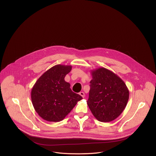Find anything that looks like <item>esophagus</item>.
<instances>
[{"mask_svg": "<svg viewBox=\"0 0 156 156\" xmlns=\"http://www.w3.org/2000/svg\"><path fill=\"white\" fill-rule=\"evenodd\" d=\"M80 95L82 98H84L85 96V94H84V92H80Z\"/></svg>", "mask_w": 156, "mask_h": 156, "instance_id": "esophagus-1", "label": "esophagus"}]
</instances>
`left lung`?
<instances>
[{
    "label": "left lung",
    "mask_w": 156,
    "mask_h": 156,
    "mask_svg": "<svg viewBox=\"0 0 156 156\" xmlns=\"http://www.w3.org/2000/svg\"><path fill=\"white\" fill-rule=\"evenodd\" d=\"M91 75L87 105L98 120L111 122L125 109L129 89L119 76L104 67L92 70Z\"/></svg>",
    "instance_id": "obj_1"
}]
</instances>
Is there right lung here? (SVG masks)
<instances>
[{"label": "right lung", "instance_id": "add662e5", "mask_svg": "<svg viewBox=\"0 0 156 156\" xmlns=\"http://www.w3.org/2000/svg\"><path fill=\"white\" fill-rule=\"evenodd\" d=\"M71 69V66H54L45 71L32 88V104L38 115L45 120H62L82 99L71 90L69 83L64 80Z\"/></svg>", "mask_w": 156, "mask_h": 156}]
</instances>
